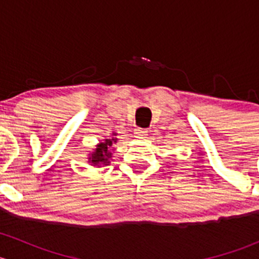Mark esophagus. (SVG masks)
<instances>
[{"mask_svg": "<svg viewBox=\"0 0 259 259\" xmlns=\"http://www.w3.org/2000/svg\"><path fill=\"white\" fill-rule=\"evenodd\" d=\"M135 135H137V138H139V139H143V138L146 137V130L142 129V127H138V129L135 130Z\"/></svg>", "mask_w": 259, "mask_h": 259, "instance_id": "1", "label": "esophagus"}]
</instances>
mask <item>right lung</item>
<instances>
[{"label":"right lung","instance_id":"1","mask_svg":"<svg viewBox=\"0 0 259 259\" xmlns=\"http://www.w3.org/2000/svg\"><path fill=\"white\" fill-rule=\"evenodd\" d=\"M114 143H116V139H115V138H111V139H105L103 143L96 145L95 150L89 155V163H91V165L94 166L108 165V164L110 163L109 160H110L111 155H113V153L109 150V148H111V145H113Z\"/></svg>","mask_w":259,"mask_h":259}]
</instances>
